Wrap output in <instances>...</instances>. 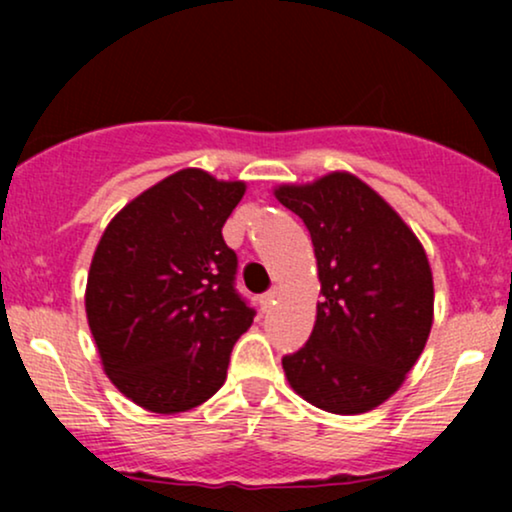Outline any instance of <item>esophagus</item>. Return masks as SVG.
Here are the masks:
<instances>
[{
    "label": "esophagus",
    "instance_id": "obj_1",
    "mask_svg": "<svg viewBox=\"0 0 512 512\" xmlns=\"http://www.w3.org/2000/svg\"><path fill=\"white\" fill-rule=\"evenodd\" d=\"M276 298H279V289H272V291L264 293V296H262V308H269V305L276 303Z\"/></svg>",
    "mask_w": 512,
    "mask_h": 512
}]
</instances>
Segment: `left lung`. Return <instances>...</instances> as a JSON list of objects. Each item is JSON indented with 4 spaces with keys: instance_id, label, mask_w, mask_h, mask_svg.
Here are the masks:
<instances>
[{
    "instance_id": "obj_1",
    "label": "left lung",
    "mask_w": 512,
    "mask_h": 512,
    "mask_svg": "<svg viewBox=\"0 0 512 512\" xmlns=\"http://www.w3.org/2000/svg\"><path fill=\"white\" fill-rule=\"evenodd\" d=\"M274 197L308 226L322 296L308 344L281 361L286 380L317 409L366 414L402 387L431 334L424 245L349 170L284 182Z\"/></svg>"
}]
</instances>
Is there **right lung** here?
<instances>
[{"label": "right lung", "instance_id": "add662e5", "mask_svg": "<svg viewBox=\"0 0 512 512\" xmlns=\"http://www.w3.org/2000/svg\"><path fill=\"white\" fill-rule=\"evenodd\" d=\"M245 190L182 168L127 202L98 240L86 320L105 375L137 407L190 411L226 383L255 315L233 291L238 260L221 236Z\"/></svg>", "mask_w": 512, "mask_h": 512}]
</instances>
